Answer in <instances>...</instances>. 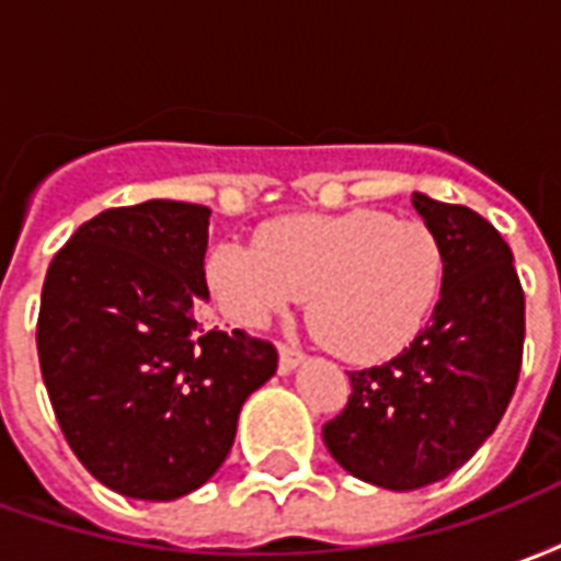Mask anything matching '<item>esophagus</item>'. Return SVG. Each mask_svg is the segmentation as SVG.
I'll return each mask as SVG.
<instances>
[{
	"label": "esophagus",
	"instance_id": "esophagus-1",
	"mask_svg": "<svg viewBox=\"0 0 561 561\" xmlns=\"http://www.w3.org/2000/svg\"><path fill=\"white\" fill-rule=\"evenodd\" d=\"M297 364H304V352H300V348H294V345H285V342H279V369L282 373H291V369H297Z\"/></svg>",
	"mask_w": 561,
	"mask_h": 561
}]
</instances>
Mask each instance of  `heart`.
Segmentation results:
<instances>
[{"mask_svg": "<svg viewBox=\"0 0 561 561\" xmlns=\"http://www.w3.org/2000/svg\"><path fill=\"white\" fill-rule=\"evenodd\" d=\"M442 245L421 221L378 209L288 216L255 249H213L207 276L237 321L261 328L309 297V328L354 364L385 360L421 333L442 291Z\"/></svg>", "mask_w": 561, "mask_h": 561, "instance_id": "b5f03b06", "label": "heart"}]
</instances>
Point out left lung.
Here are the masks:
<instances>
[{"label": "left lung", "instance_id": "8db88e82", "mask_svg": "<svg viewBox=\"0 0 561 561\" xmlns=\"http://www.w3.org/2000/svg\"><path fill=\"white\" fill-rule=\"evenodd\" d=\"M414 209L445 261L433 321L393 360L348 373L352 397L321 430L348 474L400 493L447 478L493 435L526 336V297L502 233L462 204L414 195Z\"/></svg>", "mask_w": 561, "mask_h": 561}]
</instances>
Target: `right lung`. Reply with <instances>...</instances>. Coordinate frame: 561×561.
Wrapping results in <instances>:
<instances>
[{"mask_svg": "<svg viewBox=\"0 0 561 561\" xmlns=\"http://www.w3.org/2000/svg\"><path fill=\"white\" fill-rule=\"evenodd\" d=\"M209 209L114 207L83 221L47 267L38 364L68 447L114 493L171 502L207 483L276 345L204 330Z\"/></svg>", "mask_w": 561, "mask_h": 561, "instance_id": "1", "label": "right lung"}]
</instances>
